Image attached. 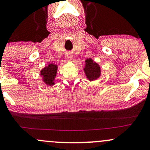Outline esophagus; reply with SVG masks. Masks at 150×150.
I'll use <instances>...</instances> for the list:
<instances>
[{
    "label": "esophagus",
    "instance_id": "esophagus-1",
    "mask_svg": "<svg viewBox=\"0 0 150 150\" xmlns=\"http://www.w3.org/2000/svg\"><path fill=\"white\" fill-rule=\"evenodd\" d=\"M67 61H71L72 60V57L71 55H67Z\"/></svg>",
    "mask_w": 150,
    "mask_h": 150
}]
</instances>
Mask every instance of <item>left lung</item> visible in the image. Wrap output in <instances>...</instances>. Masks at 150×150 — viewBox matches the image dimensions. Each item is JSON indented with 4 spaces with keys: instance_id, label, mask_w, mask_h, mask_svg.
Returning <instances> with one entry per match:
<instances>
[{
    "instance_id": "left-lung-1",
    "label": "left lung",
    "mask_w": 150,
    "mask_h": 150,
    "mask_svg": "<svg viewBox=\"0 0 150 150\" xmlns=\"http://www.w3.org/2000/svg\"><path fill=\"white\" fill-rule=\"evenodd\" d=\"M86 78L90 81H96L101 76L102 71L99 64L89 58L85 60V66L83 68Z\"/></svg>"
}]
</instances>
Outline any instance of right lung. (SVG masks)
<instances>
[{
    "mask_svg": "<svg viewBox=\"0 0 150 150\" xmlns=\"http://www.w3.org/2000/svg\"><path fill=\"white\" fill-rule=\"evenodd\" d=\"M57 69L58 66L57 64L50 63L40 70V75L41 76L44 83L49 86H52L55 84L54 82H55Z\"/></svg>",
    "mask_w": 150,
    "mask_h": 150,
    "instance_id": "add662e5",
    "label": "right lung"
}]
</instances>
